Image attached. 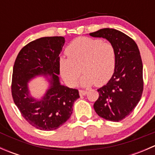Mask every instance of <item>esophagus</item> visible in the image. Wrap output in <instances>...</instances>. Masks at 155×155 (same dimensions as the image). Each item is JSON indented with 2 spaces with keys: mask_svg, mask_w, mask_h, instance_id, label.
I'll use <instances>...</instances> for the list:
<instances>
[{
  "mask_svg": "<svg viewBox=\"0 0 155 155\" xmlns=\"http://www.w3.org/2000/svg\"><path fill=\"white\" fill-rule=\"evenodd\" d=\"M87 91H84V90H79V95L80 96H85V94H87Z\"/></svg>",
  "mask_w": 155,
  "mask_h": 155,
  "instance_id": "obj_1",
  "label": "esophagus"
}]
</instances>
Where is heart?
Returning a JSON list of instances; mask_svg holds the SVG:
<instances>
[{
    "label": "heart",
    "instance_id": "b5f03b06",
    "mask_svg": "<svg viewBox=\"0 0 155 155\" xmlns=\"http://www.w3.org/2000/svg\"><path fill=\"white\" fill-rule=\"evenodd\" d=\"M67 53L68 57L60 58L59 68L62 78L70 86L76 85L82 71L85 73L80 79L83 87L104 85L113 75L116 54L110 43L79 37L69 44Z\"/></svg>",
    "mask_w": 155,
    "mask_h": 155
}]
</instances>
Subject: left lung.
Masks as SVG:
<instances>
[{"label":"left lung","mask_w":155,"mask_h":155,"mask_svg":"<svg viewBox=\"0 0 155 155\" xmlns=\"http://www.w3.org/2000/svg\"><path fill=\"white\" fill-rule=\"evenodd\" d=\"M89 35L107 40L116 54L113 75L107 85L97 89L99 97L94 109L104 119L121 121L135 109L143 94V66L140 50L134 40L118 30L103 28Z\"/></svg>","instance_id":"left-lung-1"}]
</instances>
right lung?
Here are the masks:
<instances>
[{"mask_svg": "<svg viewBox=\"0 0 155 155\" xmlns=\"http://www.w3.org/2000/svg\"><path fill=\"white\" fill-rule=\"evenodd\" d=\"M65 39L46 37L31 42L21 49L13 66L12 95L25 119L41 130H53L71 116L79 91L61 85L58 75L59 54ZM37 76H44L49 83L40 98L29 93L28 83Z\"/></svg>", "mask_w": 155, "mask_h": 155, "instance_id": "1", "label": "right lung"}]
</instances>
